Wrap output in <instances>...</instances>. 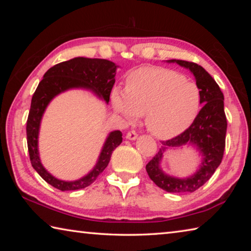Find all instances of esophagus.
Returning <instances> with one entry per match:
<instances>
[{"label": "esophagus", "instance_id": "1", "mask_svg": "<svg viewBox=\"0 0 251 251\" xmlns=\"http://www.w3.org/2000/svg\"><path fill=\"white\" fill-rule=\"evenodd\" d=\"M126 138L129 139V141H135L137 138V133L135 130H129L128 133L126 134Z\"/></svg>", "mask_w": 251, "mask_h": 251}]
</instances>
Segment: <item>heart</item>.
I'll return each instance as SVG.
<instances>
[{
  "instance_id": "1",
  "label": "heart",
  "mask_w": 251,
  "mask_h": 251,
  "mask_svg": "<svg viewBox=\"0 0 251 251\" xmlns=\"http://www.w3.org/2000/svg\"><path fill=\"white\" fill-rule=\"evenodd\" d=\"M110 101L128 122L145 114L147 129L156 137L169 139L184 133L196 120L201 91L176 71L142 67L127 76L126 88L113 87Z\"/></svg>"
}]
</instances>
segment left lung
<instances>
[{"instance_id": "obj_1", "label": "left lung", "mask_w": 251, "mask_h": 251, "mask_svg": "<svg viewBox=\"0 0 251 251\" xmlns=\"http://www.w3.org/2000/svg\"><path fill=\"white\" fill-rule=\"evenodd\" d=\"M168 63H177L188 69L196 78V84L201 91V105L196 120L184 133L168 141L161 142L163 146L146 165L151 179L168 193H194L214 175L222 163L226 145L227 118L224 109V94L218 84L201 65L181 59H169ZM185 145L195 146L203 156L201 167L194 176L178 178L165 174L160 168L163 152L172 148Z\"/></svg>"}]
</instances>
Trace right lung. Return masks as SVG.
Instances as JSON below:
<instances>
[{
    "instance_id": "1",
    "label": "right lung",
    "mask_w": 251,
    "mask_h": 251,
    "mask_svg": "<svg viewBox=\"0 0 251 251\" xmlns=\"http://www.w3.org/2000/svg\"><path fill=\"white\" fill-rule=\"evenodd\" d=\"M117 65L103 58L75 57L58 63L46 72L33 94L31 108L26 122V137L29 159L39 175L55 188L62 192L77 190L90 186L100 174L107 167L113 151L121 145L122 131L114 130L106 138L94 168L86 176L77 180L65 181L55 178L46 171L41 163L39 154V131L42 117L46 107L55 96L72 88H84L92 91L96 96L108 104L112 88L115 83Z\"/></svg>"
}]
</instances>
